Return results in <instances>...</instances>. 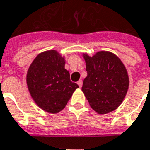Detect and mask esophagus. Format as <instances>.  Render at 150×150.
Segmentation results:
<instances>
[{
	"mask_svg": "<svg viewBox=\"0 0 150 150\" xmlns=\"http://www.w3.org/2000/svg\"><path fill=\"white\" fill-rule=\"evenodd\" d=\"M77 83H78V85L79 88H81V87H82V84H83L82 80H79L78 82H77Z\"/></svg>",
	"mask_w": 150,
	"mask_h": 150,
	"instance_id": "esophagus-1",
	"label": "esophagus"
}]
</instances>
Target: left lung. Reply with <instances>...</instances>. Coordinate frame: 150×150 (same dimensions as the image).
Wrapping results in <instances>:
<instances>
[{
	"mask_svg": "<svg viewBox=\"0 0 150 150\" xmlns=\"http://www.w3.org/2000/svg\"><path fill=\"white\" fill-rule=\"evenodd\" d=\"M88 75L82 91L91 107L105 115L121 105L129 86L127 71L122 61L108 51L97 52L93 57L83 54Z\"/></svg>",
	"mask_w": 150,
	"mask_h": 150,
	"instance_id": "1",
	"label": "left lung"
}]
</instances>
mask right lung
I'll return each mask as SVG.
<instances>
[{
    "mask_svg": "<svg viewBox=\"0 0 150 150\" xmlns=\"http://www.w3.org/2000/svg\"><path fill=\"white\" fill-rule=\"evenodd\" d=\"M65 58L56 50L38 54L27 74L29 93L43 110L57 114L63 110L79 86L70 79Z\"/></svg>",
    "mask_w": 150,
    "mask_h": 150,
    "instance_id": "1",
    "label": "right lung"
}]
</instances>
